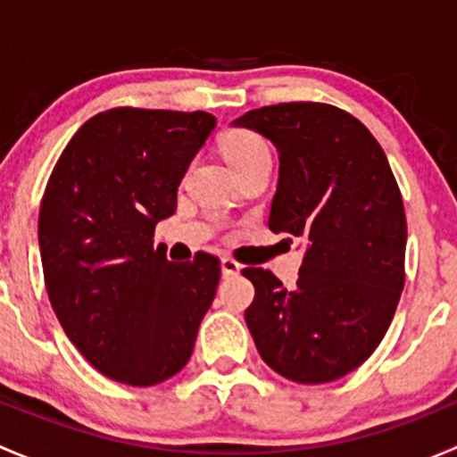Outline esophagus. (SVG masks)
Wrapping results in <instances>:
<instances>
[{"label":"esophagus","mask_w":457,"mask_h":457,"mask_svg":"<svg viewBox=\"0 0 457 457\" xmlns=\"http://www.w3.org/2000/svg\"><path fill=\"white\" fill-rule=\"evenodd\" d=\"M220 271H223V276H234L241 271V265H238L234 258L225 256V258H220Z\"/></svg>","instance_id":"esophagus-1"}]
</instances>
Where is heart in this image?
Returning <instances> with one entry per match:
<instances>
[{"label": "heart", "instance_id": "heart-1", "mask_svg": "<svg viewBox=\"0 0 457 457\" xmlns=\"http://www.w3.org/2000/svg\"><path fill=\"white\" fill-rule=\"evenodd\" d=\"M220 152L237 174L252 165L262 163V161H271L270 145L265 139L247 128H234V130L225 132V137L220 139Z\"/></svg>", "mask_w": 457, "mask_h": 457}]
</instances>
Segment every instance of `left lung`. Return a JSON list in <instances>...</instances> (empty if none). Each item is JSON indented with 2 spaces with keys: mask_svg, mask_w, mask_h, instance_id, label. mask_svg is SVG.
I'll list each match as a JSON object with an SVG mask.
<instances>
[{
  "mask_svg": "<svg viewBox=\"0 0 457 457\" xmlns=\"http://www.w3.org/2000/svg\"><path fill=\"white\" fill-rule=\"evenodd\" d=\"M278 150L270 229L305 243L296 287L247 267L245 322L262 361L303 385L336 380L380 345L404 287L407 219L380 143L345 110L265 105L234 121Z\"/></svg>",
  "mask_w": 457,
  "mask_h": 457,
  "instance_id": "1",
  "label": "left lung"
}]
</instances>
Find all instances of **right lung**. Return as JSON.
I'll return each mask as SVG.
<instances>
[{
  "label": "right lung",
  "instance_id": "obj_1",
  "mask_svg": "<svg viewBox=\"0 0 457 457\" xmlns=\"http://www.w3.org/2000/svg\"><path fill=\"white\" fill-rule=\"evenodd\" d=\"M214 126L201 110H105L77 130L46 186L37 237L50 305L81 356L123 385L181 371L214 301L219 258L172 262L152 247Z\"/></svg>",
  "mask_w": 457,
  "mask_h": 457
}]
</instances>
